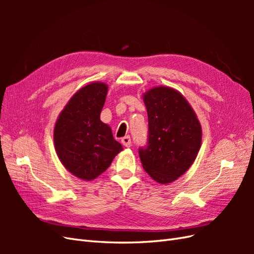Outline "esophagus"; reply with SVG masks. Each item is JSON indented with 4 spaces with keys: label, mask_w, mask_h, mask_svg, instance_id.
Returning <instances> with one entry per match:
<instances>
[{
    "label": "esophagus",
    "mask_w": 254,
    "mask_h": 254,
    "mask_svg": "<svg viewBox=\"0 0 254 254\" xmlns=\"http://www.w3.org/2000/svg\"><path fill=\"white\" fill-rule=\"evenodd\" d=\"M122 144L125 146V147H130V145H131V139H130V136L127 135V136H124L122 139Z\"/></svg>",
    "instance_id": "1"
}]
</instances>
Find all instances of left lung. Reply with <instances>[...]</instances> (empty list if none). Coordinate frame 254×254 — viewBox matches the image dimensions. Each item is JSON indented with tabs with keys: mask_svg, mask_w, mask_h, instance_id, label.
<instances>
[{
	"mask_svg": "<svg viewBox=\"0 0 254 254\" xmlns=\"http://www.w3.org/2000/svg\"><path fill=\"white\" fill-rule=\"evenodd\" d=\"M148 115L147 147L140 148L142 166L160 184L177 180L194 163L202 129L194 109L179 91L153 87L143 94Z\"/></svg>",
	"mask_w": 254,
	"mask_h": 254,
	"instance_id": "1",
	"label": "left lung"
}]
</instances>
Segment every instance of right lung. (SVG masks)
<instances>
[{
	"mask_svg": "<svg viewBox=\"0 0 254 254\" xmlns=\"http://www.w3.org/2000/svg\"><path fill=\"white\" fill-rule=\"evenodd\" d=\"M108 84L90 82L70 98L54 127L60 162L77 178L91 181L102 175L123 150L109 125L101 121Z\"/></svg>",
	"mask_w": 254,
	"mask_h": 254,
	"instance_id": "right-lung-1",
	"label": "right lung"
}]
</instances>
